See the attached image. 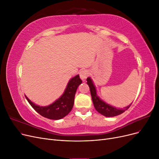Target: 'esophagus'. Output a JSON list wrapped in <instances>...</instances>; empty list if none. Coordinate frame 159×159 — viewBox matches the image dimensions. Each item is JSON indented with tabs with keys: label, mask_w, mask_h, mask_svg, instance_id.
Listing matches in <instances>:
<instances>
[{
	"label": "esophagus",
	"mask_w": 159,
	"mask_h": 159,
	"mask_svg": "<svg viewBox=\"0 0 159 159\" xmlns=\"http://www.w3.org/2000/svg\"><path fill=\"white\" fill-rule=\"evenodd\" d=\"M88 75H89V72L88 70H81L80 72V78L83 81L85 80V79L87 78Z\"/></svg>",
	"instance_id": "1"
}]
</instances>
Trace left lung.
<instances>
[{
	"label": "left lung",
	"instance_id": "obj_1",
	"mask_svg": "<svg viewBox=\"0 0 159 159\" xmlns=\"http://www.w3.org/2000/svg\"><path fill=\"white\" fill-rule=\"evenodd\" d=\"M87 84L89 85L90 89L91 98H92L95 109L97 110V111H98L99 113L104 115L105 117H115L121 114L125 111L126 110H127L132 104H130L124 109L113 107L111 105L105 103L99 98V96L97 95V91H96V89L93 83L92 80L90 78H87Z\"/></svg>",
	"mask_w": 159,
	"mask_h": 159
}]
</instances>
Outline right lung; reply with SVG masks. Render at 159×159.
<instances>
[{"label":"right lung","mask_w":159,"mask_h":159,"mask_svg":"<svg viewBox=\"0 0 159 159\" xmlns=\"http://www.w3.org/2000/svg\"><path fill=\"white\" fill-rule=\"evenodd\" d=\"M81 83L82 81L79 75L72 78L61 97L48 106H39L32 102L26 95L25 98L32 108L42 116L50 119L58 120L66 116L73 108L76 90Z\"/></svg>","instance_id":"add662e5"}]
</instances>
